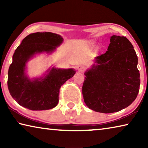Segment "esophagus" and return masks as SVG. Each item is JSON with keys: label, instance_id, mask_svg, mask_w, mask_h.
<instances>
[{"label": "esophagus", "instance_id": "34e87169", "mask_svg": "<svg viewBox=\"0 0 148 148\" xmlns=\"http://www.w3.org/2000/svg\"><path fill=\"white\" fill-rule=\"evenodd\" d=\"M77 69H78V71H79V72H84L85 71H86V66H81V65H79V66H77Z\"/></svg>", "mask_w": 148, "mask_h": 148}]
</instances>
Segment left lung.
I'll return each instance as SVG.
<instances>
[{"label": "left lung", "instance_id": "obj_1", "mask_svg": "<svg viewBox=\"0 0 148 148\" xmlns=\"http://www.w3.org/2000/svg\"><path fill=\"white\" fill-rule=\"evenodd\" d=\"M85 73L82 94L87 106L101 113H113L129 106L139 92L138 57L125 36L113 35L104 53L96 57Z\"/></svg>", "mask_w": 148, "mask_h": 148}]
</instances>
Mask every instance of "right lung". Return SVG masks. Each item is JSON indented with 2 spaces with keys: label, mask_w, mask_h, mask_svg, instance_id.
Instances as JSON below:
<instances>
[{
  "label": "right lung",
  "mask_w": 148,
  "mask_h": 148,
  "mask_svg": "<svg viewBox=\"0 0 148 148\" xmlns=\"http://www.w3.org/2000/svg\"><path fill=\"white\" fill-rule=\"evenodd\" d=\"M62 37L52 32H36L28 35L17 47L9 67L8 90L19 105L31 110H46L59 102V90L74 76L73 69L53 68L44 78L31 80L25 73L26 62L37 53L51 52L62 43Z\"/></svg>",
  "instance_id": "1"
}]
</instances>
